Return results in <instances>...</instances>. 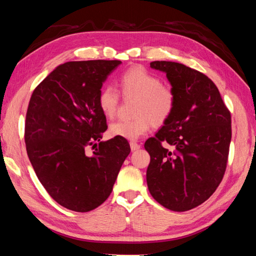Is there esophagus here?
<instances>
[{"label":"esophagus","instance_id":"esophagus-1","mask_svg":"<svg viewBox=\"0 0 256 256\" xmlns=\"http://www.w3.org/2000/svg\"><path fill=\"white\" fill-rule=\"evenodd\" d=\"M130 146H131V150L132 151H136V150H138V149L141 148V146L138 144H136V142H134V141L130 142Z\"/></svg>","mask_w":256,"mask_h":256}]
</instances>
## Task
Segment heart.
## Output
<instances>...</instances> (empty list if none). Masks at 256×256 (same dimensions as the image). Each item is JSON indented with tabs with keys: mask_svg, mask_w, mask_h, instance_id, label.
Here are the masks:
<instances>
[{
	"mask_svg": "<svg viewBox=\"0 0 256 256\" xmlns=\"http://www.w3.org/2000/svg\"><path fill=\"white\" fill-rule=\"evenodd\" d=\"M118 86L123 97L136 98L134 120H118L112 123V136L136 140L148 132L150 125L162 126L172 118L176 107V94L170 86L162 84L158 76L141 66H133L118 78ZM120 104V94L106 86L98 94V106L106 118L115 115Z\"/></svg>",
	"mask_w": 256,
	"mask_h": 256,
	"instance_id": "heart-1",
	"label": "heart"
}]
</instances>
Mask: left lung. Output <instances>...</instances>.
<instances>
[{
  "instance_id": "left-lung-1",
  "label": "left lung",
  "mask_w": 256,
  "mask_h": 256,
  "mask_svg": "<svg viewBox=\"0 0 256 256\" xmlns=\"http://www.w3.org/2000/svg\"><path fill=\"white\" fill-rule=\"evenodd\" d=\"M166 73L176 107L164 126L146 141L150 154L146 184L152 198L172 211L206 201L226 170L232 140L230 112L206 74L168 60L150 63Z\"/></svg>"
}]
</instances>
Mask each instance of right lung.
I'll return each instance as SVG.
<instances>
[{
    "label": "right lung",
    "mask_w": 256,
    "mask_h": 256,
    "mask_svg": "<svg viewBox=\"0 0 256 256\" xmlns=\"http://www.w3.org/2000/svg\"><path fill=\"white\" fill-rule=\"evenodd\" d=\"M120 63L60 64L30 98L24 125L29 160L50 196L68 210L88 212L105 202L131 151L126 138L100 141L107 124L98 94Z\"/></svg>",
    "instance_id": "right-lung-1"
}]
</instances>
